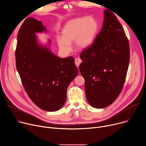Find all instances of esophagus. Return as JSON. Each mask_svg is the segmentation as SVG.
I'll use <instances>...</instances> for the list:
<instances>
[{
	"mask_svg": "<svg viewBox=\"0 0 146 146\" xmlns=\"http://www.w3.org/2000/svg\"><path fill=\"white\" fill-rule=\"evenodd\" d=\"M74 62H75V64H76V66L78 67V66L80 65V64L81 63L82 60H81V59L80 58H77L75 59V61H74Z\"/></svg>",
	"mask_w": 146,
	"mask_h": 146,
	"instance_id": "esophagus-1",
	"label": "esophagus"
}]
</instances>
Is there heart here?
I'll return each mask as SVG.
<instances>
[{"mask_svg":"<svg viewBox=\"0 0 146 146\" xmlns=\"http://www.w3.org/2000/svg\"><path fill=\"white\" fill-rule=\"evenodd\" d=\"M98 31V22L93 17H81L72 19L62 28V37H57L58 45L62 51L69 52L72 50L71 43L74 40L77 48L86 50L94 42Z\"/></svg>","mask_w":146,"mask_h":146,"instance_id":"1","label":"heart"}]
</instances>
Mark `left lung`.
<instances>
[{
	"label": "left lung",
	"instance_id": "8db88e82",
	"mask_svg": "<svg viewBox=\"0 0 146 146\" xmlns=\"http://www.w3.org/2000/svg\"><path fill=\"white\" fill-rule=\"evenodd\" d=\"M129 44L122 25L110 10H104L101 31L80 54L79 69L85 79L86 98L94 108H105L121 92L129 63Z\"/></svg>",
	"mask_w": 146,
	"mask_h": 146
}]
</instances>
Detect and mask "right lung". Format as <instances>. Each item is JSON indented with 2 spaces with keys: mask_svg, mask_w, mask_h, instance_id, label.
<instances>
[{
  "mask_svg": "<svg viewBox=\"0 0 146 146\" xmlns=\"http://www.w3.org/2000/svg\"><path fill=\"white\" fill-rule=\"evenodd\" d=\"M42 23L27 18L17 35L15 61L23 86L35 105L47 111L60 109L66 100L67 88L78 74L72 56L61 58L51 51V41L44 45L36 33H46Z\"/></svg>",
  "mask_w": 146,
  "mask_h": 146,
  "instance_id": "1",
  "label": "right lung"
}]
</instances>
